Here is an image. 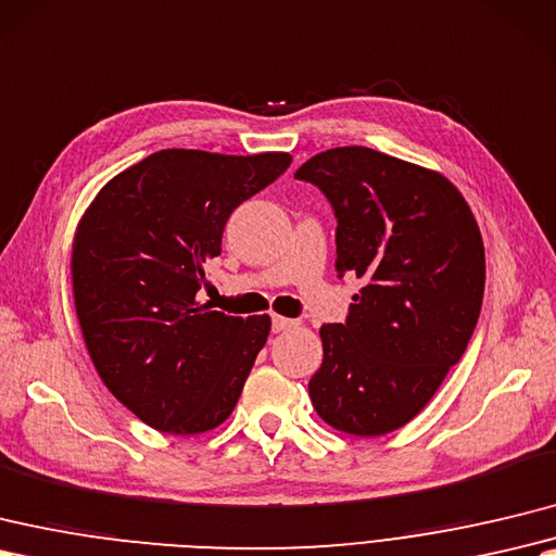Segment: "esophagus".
Returning a JSON list of instances; mask_svg holds the SVG:
<instances>
[{
	"label": "esophagus",
	"instance_id": "1",
	"mask_svg": "<svg viewBox=\"0 0 556 556\" xmlns=\"http://www.w3.org/2000/svg\"><path fill=\"white\" fill-rule=\"evenodd\" d=\"M299 327V319H289V317H281V315H273V329L279 331H289Z\"/></svg>",
	"mask_w": 556,
	"mask_h": 556
}]
</instances>
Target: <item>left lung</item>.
Instances as JSON below:
<instances>
[{
	"label": "left lung",
	"mask_w": 556,
	"mask_h": 556,
	"mask_svg": "<svg viewBox=\"0 0 556 556\" xmlns=\"http://www.w3.org/2000/svg\"><path fill=\"white\" fill-rule=\"evenodd\" d=\"M295 179L319 187L339 219V277L363 281L345 325L319 329L309 400L337 431L386 435L467 351L483 303L481 229L447 177L367 147L321 151Z\"/></svg>",
	"instance_id": "left-lung-1"
}]
</instances>
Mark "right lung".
Masks as SVG:
<instances>
[{
  "label": "right lung",
  "mask_w": 556,
  "mask_h": 556,
  "mask_svg": "<svg viewBox=\"0 0 556 556\" xmlns=\"http://www.w3.org/2000/svg\"><path fill=\"white\" fill-rule=\"evenodd\" d=\"M291 161L163 149L103 185L77 223L71 277L87 353L151 429L197 435L235 409L273 321L217 313L197 291L229 215Z\"/></svg>",
  "instance_id": "obj_1"
}]
</instances>
